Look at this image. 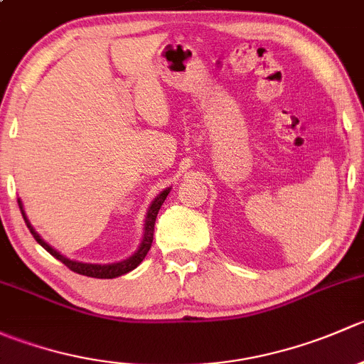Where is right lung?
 Here are the masks:
<instances>
[{
    "label": "right lung",
    "mask_w": 364,
    "mask_h": 364,
    "mask_svg": "<svg viewBox=\"0 0 364 364\" xmlns=\"http://www.w3.org/2000/svg\"><path fill=\"white\" fill-rule=\"evenodd\" d=\"M168 192H171V188H165L164 192L160 193V196L155 197V200H153L151 205H149L148 215H146V223H144V237H142V243H141V247L137 248V252H135L132 257H128V259L121 260V262H114V264L77 262V260H70L65 255H61V253L54 250L50 245H47L46 241L42 240V236H40V234L36 232L35 229H33V225L29 223L28 216H26L21 199L17 200V203H19V208H21V213H23V218H24L26 225H28L29 232L33 234V237L36 240V243H38L40 247L46 248V250L49 252L53 257H56L58 260H61V262H63L65 266L68 267V269H72L73 273H79V274H84V277H91V278H116V277H121V274H127L128 271L135 269V267H137L139 264L144 260V257L148 255L149 248H151V243H153V232H155L156 215H159L161 204H164V200L167 199Z\"/></svg>",
    "instance_id": "obj_1"
}]
</instances>
